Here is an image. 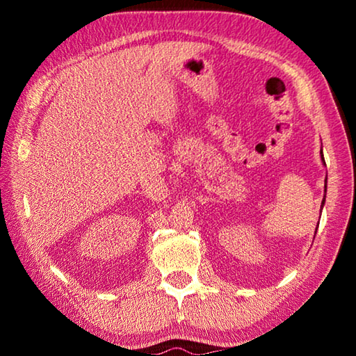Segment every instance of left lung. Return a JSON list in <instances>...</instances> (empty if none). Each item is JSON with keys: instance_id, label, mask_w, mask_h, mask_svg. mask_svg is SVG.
<instances>
[{"instance_id": "left-lung-1", "label": "left lung", "mask_w": 356, "mask_h": 356, "mask_svg": "<svg viewBox=\"0 0 356 356\" xmlns=\"http://www.w3.org/2000/svg\"><path fill=\"white\" fill-rule=\"evenodd\" d=\"M322 159H323V156H322ZM325 191H327V180H325ZM325 201V200H323ZM323 201H322V206H323Z\"/></svg>"}]
</instances>
